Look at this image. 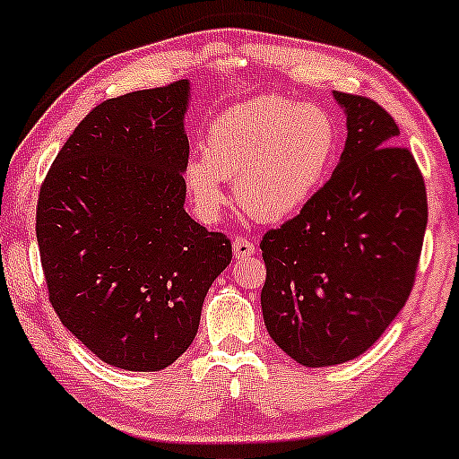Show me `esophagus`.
<instances>
[{
    "label": "esophagus",
    "mask_w": 459,
    "mask_h": 459,
    "mask_svg": "<svg viewBox=\"0 0 459 459\" xmlns=\"http://www.w3.org/2000/svg\"><path fill=\"white\" fill-rule=\"evenodd\" d=\"M233 252H235V259H247V256H252L256 252V247L252 241L244 239V237H237V239L233 241Z\"/></svg>",
    "instance_id": "esophagus-1"
}]
</instances>
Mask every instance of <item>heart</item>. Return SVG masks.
<instances>
[{
	"mask_svg": "<svg viewBox=\"0 0 459 459\" xmlns=\"http://www.w3.org/2000/svg\"><path fill=\"white\" fill-rule=\"evenodd\" d=\"M339 129L324 108L287 97H256L222 112L189 161L183 187L203 222H218L229 203L222 181L259 222H282L313 200L334 160Z\"/></svg>",
	"mask_w": 459,
	"mask_h": 459,
	"instance_id": "heart-1",
	"label": "heart"
}]
</instances>
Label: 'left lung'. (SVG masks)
Listing matches in <instances>:
<instances>
[{"mask_svg":"<svg viewBox=\"0 0 459 459\" xmlns=\"http://www.w3.org/2000/svg\"><path fill=\"white\" fill-rule=\"evenodd\" d=\"M347 140L325 186L261 241L267 332L304 367L354 360L376 343L412 291L428 194L391 114L334 92Z\"/></svg>","mask_w":459,"mask_h":459,"instance_id":"8db88e82","label":"left lung"}]
</instances>
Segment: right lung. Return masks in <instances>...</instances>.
Segmentation results:
<instances>
[{
	"instance_id": "right-lung-1",
	"label": "right lung",
	"mask_w": 459,
	"mask_h": 459,
	"mask_svg": "<svg viewBox=\"0 0 459 459\" xmlns=\"http://www.w3.org/2000/svg\"><path fill=\"white\" fill-rule=\"evenodd\" d=\"M189 82L92 109L47 172L36 239L49 302L108 365L161 371L192 345L233 250L189 218Z\"/></svg>"
}]
</instances>
